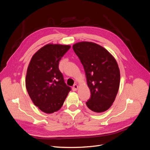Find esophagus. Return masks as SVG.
<instances>
[{"label": "esophagus", "mask_w": 150, "mask_h": 150, "mask_svg": "<svg viewBox=\"0 0 150 150\" xmlns=\"http://www.w3.org/2000/svg\"><path fill=\"white\" fill-rule=\"evenodd\" d=\"M78 85L75 84V85H74V86H73V87H72V90H73V91H76V90L78 89Z\"/></svg>", "instance_id": "esophagus-1"}]
</instances>
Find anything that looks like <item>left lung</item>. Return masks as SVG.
I'll return each mask as SVG.
<instances>
[{"instance_id": "8db88e82", "label": "left lung", "mask_w": 150, "mask_h": 150, "mask_svg": "<svg viewBox=\"0 0 150 150\" xmlns=\"http://www.w3.org/2000/svg\"><path fill=\"white\" fill-rule=\"evenodd\" d=\"M72 48L83 65L91 92L87 107L98 113L106 111L114 102L120 86V69L115 59L95 43L81 42Z\"/></svg>"}]
</instances>
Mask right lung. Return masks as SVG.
<instances>
[{"instance_id": "add662e5", "label": "right lung", "mask_w": 150, "mask_h": 150, "mask_svg": "<svg viewBox=\"0 0 150 150\" xmlns=\"http://www.w3.org/2000/svg\"><path fill=\"white\" fill-rule=\"evenodd\" d=\"M70 45L47 44L33 56L25 78V86L33 103L44 112L59 110L71 90L59 69V62Z\"/></svg>"}]
</instances>
